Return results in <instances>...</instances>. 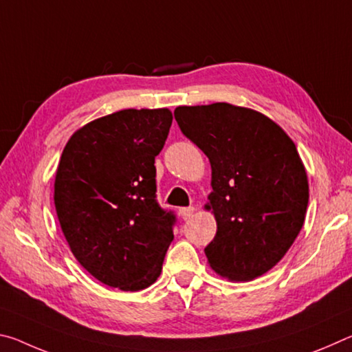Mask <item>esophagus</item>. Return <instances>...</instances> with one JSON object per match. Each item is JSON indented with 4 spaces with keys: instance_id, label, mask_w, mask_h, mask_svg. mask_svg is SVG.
<instances>
[{
    "instance_id": "esophagus-1",
    "label": "esophagus",
    "mask_w": 352,
    "mask_h": 352,
    "mask_svg": "<svg viewBox=\"0 0 352 352\" xmlns=\"http://www.w3.org/2000/svg\"><path fill=\"white\" fill-rule=\"evenodd\" d=\"M194 211H195L194 206H184V208H180V210H178V216H180L184 220H188V219H190V216H192Z\"/></svg>"
}]
</instances>
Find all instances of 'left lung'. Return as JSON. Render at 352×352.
<instances>
[{
    "instance_id": "obj_1",
    "label": "left lung",
    "mask_w": 352,
    "mask_h": 352,
    "mask_svg": "<svg viewBox=\"0 0 352 352\" xmlns=\"http://www.w3.org/2000/svg\"><path fill=\"white\" fill-rule=\"evenodd\" d=\"M183 135L211 163L210 204L217 233L205 254L211 269L250 281L284 258L309 204L306 169L287 133L259 111L226 102L177 107Z\"/></svg>"
}]
</instances>
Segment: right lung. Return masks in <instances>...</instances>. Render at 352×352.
<instances>
[{
  "label": "right lung",
  "instance_id": "obj_1",
  "mask_svg": "<svg viewBox=\"0 0 352 352\" xmlns=\"http://www.w3.org/2000/svg\"><path fill=\"white\" fill-rule=\"evenodd\" d=\"M168 109L121 110L77 130L56 172L54 204L71 252L110 287L157 281L175 214L157 201L155 157L169 135Z\"/></svg>",
  "mask_w": 352,
  "mask_h": 352
}]
</instances>
